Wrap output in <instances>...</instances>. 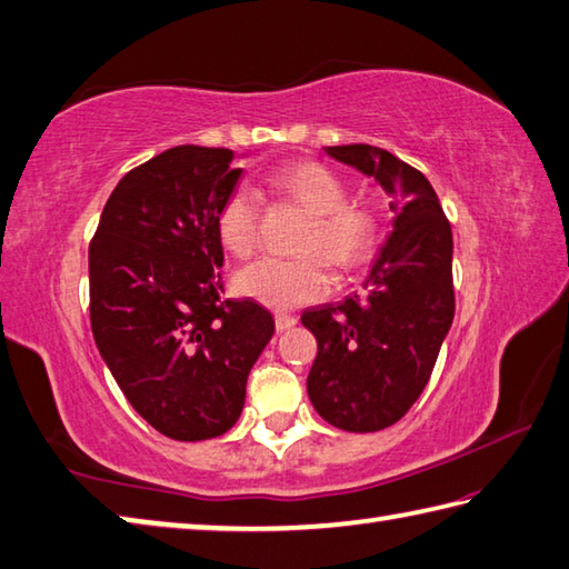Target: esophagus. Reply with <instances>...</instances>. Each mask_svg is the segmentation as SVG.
Instances as JSON below:
<instances>
[{
    "label": "esophagus",
    "mask_w": 569,
    "mask_h": 569,
    "mask_svg": "<svg viewBox=\"0 0 569 569\" xmlns=\"http://www.w3.org/2000/svg\"><path fill=\"white\" fill-rule=\"evenodd\" d=\"M298 322V318L293 313H276V330L283 332V330H291Z\"/></svg>",
    "instance_id": "obj_1"
}]
</instances>
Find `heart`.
Instances as JSON below:
<instances>
[{"label":"heart","instance_id":"1","mask_svg":"<svg viewBox=\"0 0 569 569\" xmlns=\"http://www.w3.org/2000/svg\"><path fill=\"white\" fill-rule=\"evenodd\" d=\"M271 187L296 199L313 214L303 237V251H322L338 269L360 266L375 247V219L360 204L348 202L340 177L318 162L286 164L271 174ZM219 239L233 256H249L259 243V194L237 184L217 211ZM237 291L256 303L288 310L313 303L330 293L332 273L320 253L298 259L263 256L233 278Z\"/></svg>","mask_w":569,"mask_h":569}]
</instances>
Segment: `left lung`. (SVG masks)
<instances>
[{
	"mask_svg": "<svg viewBox=\"0 0 569 569\" xmlns=\"http://www.w3.org/2000/svg\"><path fill=\"white\" fill-rule=\"evenodd\" d=\"M375 177L395 211L365 293L303 310L318 340L308 397L328 425L365 433L392 427L417 402L453 322L451 224L429 180L372 144L326 148Z\"/></svg>",
	"mask_w": 569,
	"mask_h": 569,
	"instance_id": "obj_1",
	"label": "left lung"
}]
</instances>
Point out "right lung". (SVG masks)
I'll return each instance as SVG.
<instances>
[{
	"mask_svg": "<svg viewBox=\"0 0 569 569\" xmlns=\"http://www.w3.org/2000/svg\"><path fill=\"white\" fill-rule=\"evenodd\" d=\"M224 148H177L130 170L88 247L98 352L132 409L177 441L221 437L273 336L256 300L221 298L217 211L241 167Z\"/></svg>",
	"mask_w": 569,
	"mask_h": 569,
	"instance_id": "obj_1",
	"label": "right lung"
}]
</instances>
